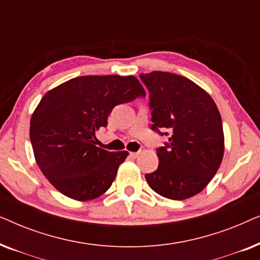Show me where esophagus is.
<instances>
[{"instance_id": "esophagus-1", "label": "esophagus", "mask_w": 260, "mask_h": 260, "mask_svg": "<svg viewBox=\"0 0 260 260\" xmlns=\"http://www.w3.org/2000/svg\"><path fill=\"white\" fill-rule=\"evenodd\" d=\"M140 156V152H130V157L131 158H137Z\"/></svg>"}]
</instances>
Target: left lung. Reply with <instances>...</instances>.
Here are the masks:
<instances>
[{
  "label": "left lung",
  "mask_w": 260,
  "mask_h": 260,
  "mask_svg": "<svg viewBox=\"0 0 260 260\" xmlns=\"http://www.w3.org/2000/svg\"><path fill=\"white\" fill-rule=\"evenodd\" d=\"M140 77L150 93L151 129H167L170 135L166 147L156 150L158 168L145 180L167 199L194 197L221 165L225 138L219 110L211 95L186 77L161 71Z\"/></svg>",
  "instance_id": "1"
}]
</instances>
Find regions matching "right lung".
<instances>
[{"mask_svg":"<svg viewBox=\"0 0 260 260\" xmlns=\"http://www.w3.org/2000/svg\"><path fill=\"white\" fill-rule=\"evenodd\" d=\"M144 94L134 76H84L42 97L30 118V142L39 168L60 193L87 201L111 187L129 152L95 147V133L116 105Z\"/></svg>","mask_w":260,"mask_h":260,"instance_id":"obj_1","label":"right lung"}]
</instances>
